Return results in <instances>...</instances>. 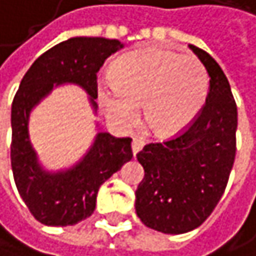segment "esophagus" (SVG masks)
I'll return each instance as SVG.
<instances>
[{
  "instance_id": "1",
  "label": "esophagus",
  "mask_w": 256,
  "mask_h": 256,
  "mask_svg": "<svg viewBox=\"0 0 256 256\" xmlns=\"http://www.w3.org/2000/svg\"><path fill=\"white\" fill-rule=\"evenodd\" d=\"M142 147H144V141L141 138H134V141H132V152H134V154L140 153L142 150Z\"/></svg>"
}]
</instances>
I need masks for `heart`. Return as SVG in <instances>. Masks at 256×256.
I'll list each match as a JSON object with an SVG mask.
<instances>
[{
  "label": "heart",
  "mask_w": 256,
  "mask_h": 256,
  "mask_svg": "<svg viewBox=\"0 0 256 256\" xmlns=\"http://www.w3.org/2000/svg\"><path fill=\"white\" fill-rule=\"evenodd\" d=\"M110 84L97 86L108 118L127 126L136 106L148 129L160 138L183 132L196 118L208 94V74L195 56L162 48H144L120 56L109 72Z\"/></svg>",
  "instance_id": "heart-1"
}]
</instances>
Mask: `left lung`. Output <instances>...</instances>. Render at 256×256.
<instances>
[{
    "instance_id": "left-lung-1",
    "label": "left lung",
    "mask_w": 256,
    "mask_h": 256,
    "mask_svg": "<svg viewBox=\"0 0 256 256\" xmlns=\"http://www.w3.org/2000/svg\"><path fill=\"white\" fill-rule=\"evenodd\" d=\"M189 48L210 76L206 104L180 135L147 144L136 154L146 172L135 192L136 214L165 234L204 224L225 192L237 150V104L230 82L212 55Z\"/></svg>"
}]
</instances>
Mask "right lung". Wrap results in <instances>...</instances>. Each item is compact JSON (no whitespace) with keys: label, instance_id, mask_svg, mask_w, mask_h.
<instances>
[{"label":"right lung","instance_id":"obj_1","mask_svg":"<svg viewBox=\"0 0 256 256\" xmlns=\"http://www.w3.org/2000/svg\"><path fill=\"white\" fill-rule=\"evenodd\" d=\"M121 48L122 43L115 38L73 37L40 55L20 80L12 103V170L20 198L43 225L67 226L90 218L98 188L134 158L132 140L98 132L74 166L49 172L40 166L30 141V114L60 84L82 86L96 110L97 72Z\"/></svg>","mask_w":256,"mask_h":256}]
</instances>
